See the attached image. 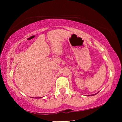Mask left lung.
<instances>
[{
    "label": "left lung",
    "instance_id": "left-lung-1",
    "mask_svg": "<svg viewBox=\"0 0 122 122\" xmlns=\"http://www.w3.org/2000/svg\"><path fill=\"white\" fill-rule=\"evenodd\" d=\"M96 94H93L92 96H94V95H96Z\"/></svg>",
    "mask_w": 122,
    "mask_h": 122
}]
</instances>
